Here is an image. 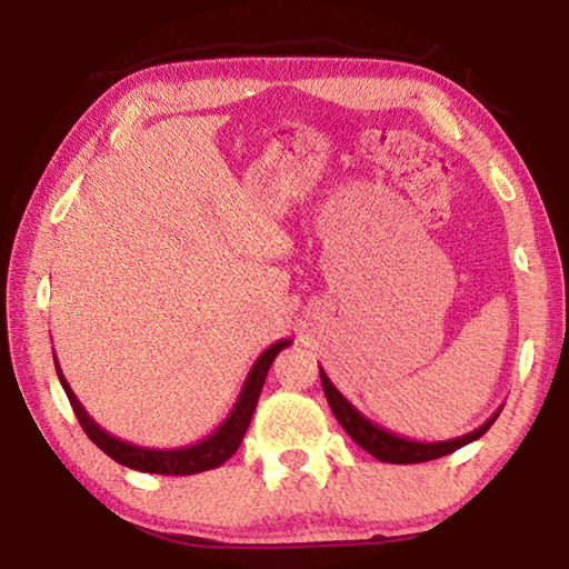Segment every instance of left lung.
<instances>
[{"instance_id": "1", "label": "left lung", "mask_w": 569, "mask_h": 569, "mask_svg": "<svg viewBox=\"0 0 569 569\" xmlns=\"http://www.w3.org/2000/svg\"><path fill=\"white\" fill-rule=\"evenodd\" d=\"M319 373H321V387L326 393V401H329L333 417L339 419V423L346 429V435H349L361 449L369 451L371 457H377L379 461H389V465H419V461L447 457V455H451V451H457L461 447L471 445V441H477L497 421L499 411H502V409H497L492 417L481 423V427L469 431V435H465V437L447 439V441L407 439V437L393 435V431L379 427V423H373L371 419H366L363 413L356 409L339 389L333 387V381L326 377V371L321 369V366H319Z\"/></svg>"}]
</instances>
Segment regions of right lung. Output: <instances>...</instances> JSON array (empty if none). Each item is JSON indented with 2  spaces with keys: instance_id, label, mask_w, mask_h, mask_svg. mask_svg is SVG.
Listing matches in <instances>:
<instances>
[{
  "instance_id": "add662e5",
  "label": "right lung",
  "mask_w": 569,
  "mask_h": 569,
  "mask_svg": "<svg viewBox=\"0 0 569 569\" xmlns=\"http://www.w3.org/2000/svg\"><path fill=\"white\" fill-rule=\"evenodd\" d=\"M286 346H291V339H281L276 341L273 346L258 356L253 369H250L248 379L243 383V389L238 393V401L233 403L228 417L223 419V423L213 431V435L196 441L190 447H180V449H148V447H138L130 445V441H122L118 437H112L110 431H104L98 421H94L84 407L80 403V399L74 397V391L67 383L64 373L60 369V361L54 356V369H57V379H60L62 389L70 399L74 417L77 421L82 423L84 435H88L94 445H98L104 455L110 459L118 461L122 467L138 469V471H150V475H168V477H182V475H200V471L216 469L223 465L226 459H230L236 455V449L243 441L250 417H253L258 397H261L263 381L268 377V369L278 353H281Z\"/></svg>"
}]
</instances>
